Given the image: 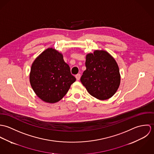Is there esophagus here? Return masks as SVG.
<instances>
[{
    "label": "esophagus",
    "instance_id": "obj_1",
    "mask_svg": "<svg viewBox=\"0 0 154 154\" xmlns=\"http://www.w3.org/2000/svg\"><path fill=\"white\" fill-rule=\"evenodd\" d=\"M76 78V80L77 81H79L80 79V78H81V75L79 73H78L76 76H75Z\"/></svg>",
    "mask_w": 154,
    "mask_h": 154
}]
</instances>
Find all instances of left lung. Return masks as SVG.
I'll list each match as a JSON object with an SVG mask.
<instances>
[{"instance_id": "left-lung-1", "label": "left lung", "mask_w": 154, "mask_h": 154, "mask_svg": "<svg viewBox=\"0 0 154 154\" xmlns=\"http://www.w3.org/2000/svg\"><path fill=\"white\" fill-rule=\"evenodd\" d=\"M82 85L94 97L105 100L116 92L120 84L119 68L115 59L104 50H95L86 56Z\"/></svg>"}]
</instances>
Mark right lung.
Wrapping results in <instances>:
<instances>
[{"label":"right lung","mask_w":154,"mask_h":154,"mask_svg":"<svg viewBox=\"0 0 154 154\" xmlns=\"http://www.w3.org/2000/svg\"><path fill=\"white\" fill-rule=\"evenodd\" d=\"M75 81L62 54L53 48L44 50L32 64L29 82L34 92L44 102L59 101Z\"/></svg>","instance_id":"add662e5"}]
</instances>
